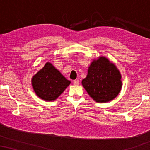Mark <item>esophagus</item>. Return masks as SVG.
Returning a JSON list of instances; mask_svg holds the SVG:
<instances>
[{
  "mask_svg": "<svg viewBox=\"0 0 150 150\" xmlns=\"http://www.w3.org/2000/svg\"><path fill=\"white\" fill-rule=\"evenodd\" d=\"M73 83H74V85H79V81H78V80H75V81H73Z\"/></svg>",
  "mask_w": 150,
  "mask_h": 150,
  "instance_id": "obj_1",
  "label": "esophagus"
}]
</instances>
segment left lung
<instances>
[{
	"mask_svg": "<svg viewBox=\"0 0 150 150\" xmlns=\"http://www.w3.org/2000/svg\"><path fill=\"white\" fill-rule=\"evenodd\" d=\"M120 71L104 57L93 60L88 69L87 77L82 81L86 91L97 102H107L115 98L122 83Z\"/></svg>",
	"mask_w": 150,
	"mask_h": 150,
	"instance_id": "1",
	"label": "left lung"
}]
</instances>
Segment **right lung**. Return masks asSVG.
I'll use <instances>...</instances> for the list:
<instances>
[{
	"label": "right lung",
	"instance_id": "right-lung-1",
	"mask_svg": "<svg viewBox=\"0 0 150 150\" xmlns=\"http://www.w3.org/2000/svg\"><path fill=\"white\" fill-rule=\"evenodd\" d=\"M69 84L70 81L48 62L32 78L35 93L41 99L49 102L56 100Z\"/></svg>",
	"mask_w": 150,
	"mask_h": 150
}]
</instances>
